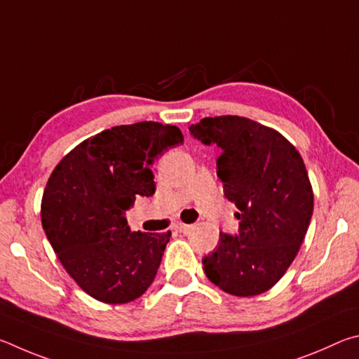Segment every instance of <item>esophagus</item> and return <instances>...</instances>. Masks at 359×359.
<instances>
[{
  "instance_id": "1",
  "label": "esophagus",
  "mask_w": 359,
  "mask_h": 359,
  "mask_svg": "<svg viewBox=\"0 0 359 359\" xmlns=\"http://www.w3.org/2000/svg\"><path fill=\"white\" fill-rule=\"evenodd\" d=\"M191 229H192V225H186V224H178V225H176V230H178L180 233H189Z\"/></svg>"
}]
</instances>
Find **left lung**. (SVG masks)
Wrapping results in <instances>:
<instances>
[{
  "label": "left lung",
  "instance_id": "obj_1",
  "mask_svg": "<svg viewBox=\"0 0 359 359\" xmlns=\"http://www.w3.org/2000/svg\"><path fill=\"white\" fill-rule=\"evenodd\" d=\"M191 135L217 144V176L236 205V235L221 233L203 259L212 284L235 297L271 288L297 257L313 211L303 157L278 130L243 116L203 118Z\"/></svg>",
  "mask_w": 359,
  "mask_h": 359
}]
</instances>
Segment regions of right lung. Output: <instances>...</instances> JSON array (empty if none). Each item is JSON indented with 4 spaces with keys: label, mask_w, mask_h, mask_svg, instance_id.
Returning <instances> with one entry per match:
<instances>
[{
    "label": "right lung",
    "mask_w": 359,
    "mask_h": 359,
    "mask_svg": "<svg viewBox=\"0 0 359 359\" xmlns=\"http://www.w3.org/2000/svg\"><path fill=\"white\" fill-rule=\"evenodd\" d=\"M183 142L176 126H115L81 142L50 175L42 227L69 276L94 299L124 304L153 284L170 231H130L126 211L137 196H153L151 165Z\"/></svg>",
    "instance_id": "add662e5"
}]
</instances>
